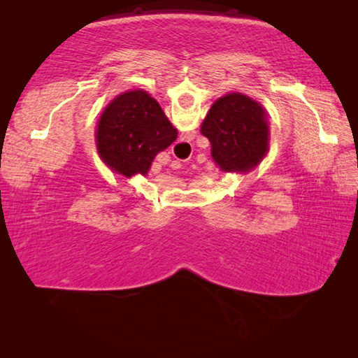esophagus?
<instances>
[{
    "label": "esophagus",
    "mask_w": 358,
    "mask_h": 358,
    "mask_svg": "<svg viewBox=\"0 0 358 358\" xmlns=\"http://www.w3.org/2000/svg\"><path fill=\"white\" fill-rule=\"evenodd\" d=\"M183 143H185V142H183Z\"/></svg>",
    "instance_id": "1"
}]
</instances>
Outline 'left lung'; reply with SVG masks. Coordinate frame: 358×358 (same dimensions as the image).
<instances>
[{"label": "left lung", "mask_w": 358, "mask_h": 358, "mask_svg": "<svg viewBox=\"0 0 358 358\" xmlns=\"http://www.w3.org/2000/svg\"><path fill=\"white\" fill-rule=\"evenodd\" d=\"M265 118L264 107L241 93L222 96L211 106L201 132L222 171L246 172L257 166L268 148Z\"/></svg>", "instance_id": "obj_1"}]
</instances>
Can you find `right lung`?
Instances as JSON below:
<instances>
[{"mask_svg": "<svg viewBox=\"0 0 358 358\" xmlns=\"http://www.w3.org/2000/svg\"><path fill=\"white\" fill-rule=\"evenodd\" d=\"M177 138V129L157 101L142 90L120 94L102 113L96 132L98 151L124 177L147 175L155 156Z\"/></svg>", "mask_w": 358, "mask_h": 358, "instance_id": "1", "label": "right lung"}]
</instances>
